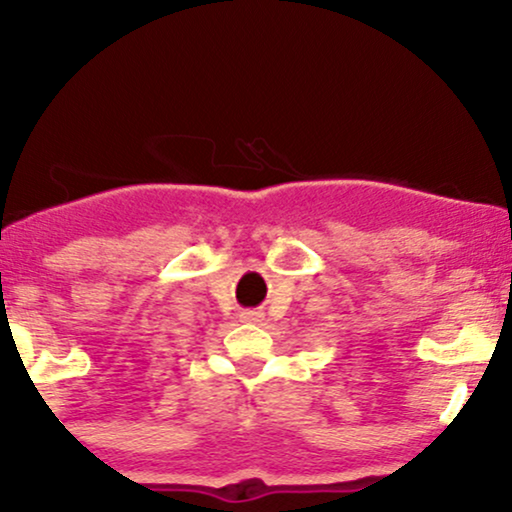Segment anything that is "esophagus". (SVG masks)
<instances>
[{"label": "esophagus", "mask_w": 512, "mask_h": 512, "mask_svg": "<svg viewBox=\"0 0 512 512\" xmlns=\"http://www.w3.org/2000/svg\"><path fill=\"white\" fill-rule=\"evenodd\" d=\"M262 313L260 310H243V313H240V320L243 322H262Z\"/></svg>", "instance_id": "1"}]
</instances>
